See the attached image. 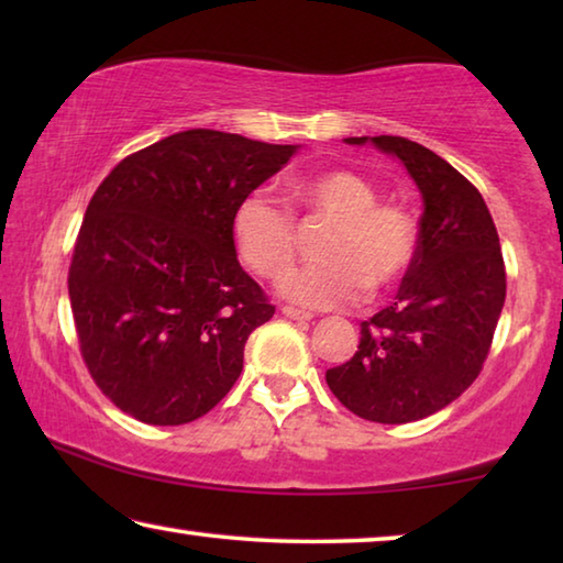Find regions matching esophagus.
I'll use <instances>...</instances> for the list:
<instances>
[{
    "mask_svg": "<svg viewBox=\"0 0 563 563\" xmlns=\"http://www.w3.org/2000/svg\"><path fill=\"white\" fill-rule=\"evenodd\" d=\"M283 316L290 318V320H298V322H310V320H312L310 312H302V310H298V308H290V305H285Z\"/></svg>",
    "mask_w": 563,
    "mask_h": 563,
    "instance_id": "esophagus-1",
    "label": "esophagus"
}]
</instances>
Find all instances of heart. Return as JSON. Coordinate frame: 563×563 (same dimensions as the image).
<instances>
[{"label":"heart","mask_w":563,"mask_h":563,"mask_svg":"<svg viewBox=\"0 0 563 563\" xmlns=\"http://www.w3.org/2000/svg\"><path fill=\"white\" fill-rule=\"evenodd\" d=\"M295 206L330 225L318 243L312 268L292 273L283 295L310 310L342 308L369 290L393 288L412 268L417 228L405 208L377 203L367 178L347 168H322L295 176L288 184ZM241 261L263 278L278 280L295 258V225L290 213L263 194L238 201L231 221Z\"/></svg>","instance_id":"heart-1"}]
</instances>
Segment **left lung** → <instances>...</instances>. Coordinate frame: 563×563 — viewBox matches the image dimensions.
I'll return each mask as SVG.
<instances>
[{"mask_svg":"<svg viewBox=\"0 0 563 563\" xmlns=\"http://www.w3.org/2000/svg\"><path fill=\"white\" fill-rule=\"evenodd\" d=\"M397 158L422 194L417 253L395 302L360 322V345L325 373L350 412L405 424L454 402L487 360L507 298L497 228L479 190L402 136H350Z\"/></svg>","mask_w":563,"mask_h":563,"instance_id":"obj_1","label":"left lung"}]
</instances>
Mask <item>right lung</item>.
<instances>
[{
    "instance_id": "1",
    "label": "right lung",
    "mask_w": 563,
    "mask_h": 563,
    "mask_svg": "<svg viewBox=\"0 0 563 563\" xmlns=\"http://www.w3.org/2000/svg\"><path fill=\"white\" fill-rule=\"evenodd\" d=\"M300 146L188 129L131 154L84 216L69 300L93 383L123 412L170 427L203 417L273 318L235 255L238 201Z\"/></svg>"
}]
</instances>
